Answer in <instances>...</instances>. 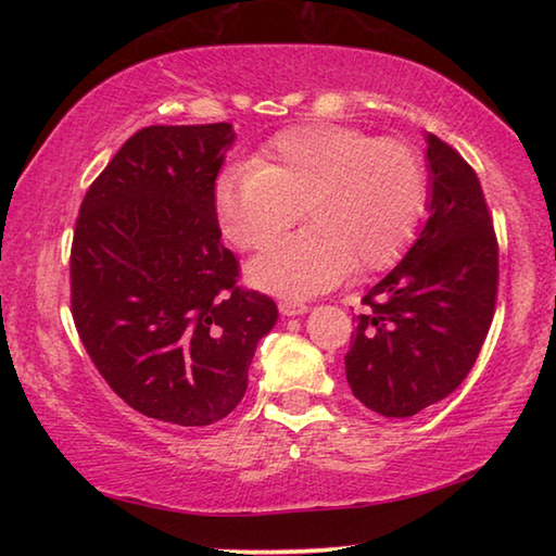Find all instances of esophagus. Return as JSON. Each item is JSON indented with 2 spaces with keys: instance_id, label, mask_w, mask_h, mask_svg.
Wrapping results in <instances>:
<instances>
[{
  "instance_id": "obj_1",
  "label": "esophagus",
  "mask_w": 556,
  "mask_h": 556,
  "mask_svg": "<svg viewBox=\"0 0 556 556\" xmlns=\"http://www.w3.org/2000/svg\"><path fill=\"white\" fill-rule=\"evenodd\" d=\"M279 312H281V316H304L308 312V306L301 304V301H296V299H281Z\"/></svg>"
}]
</instances>
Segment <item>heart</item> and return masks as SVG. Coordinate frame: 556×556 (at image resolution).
Masks as SVG:
<instances>
[{
    "label": "heart",
    "mask_w": 556,
    "mask_h": 556,
    "mask_svg": "<svg viewBox=\"0 0 556 556\" xmlns=\"http://www.w3.org/2000/svg\"><path fill=\"white\" fill-rule=\"evenodd\" d=\"M419 154L400 139H370L341 125L281 131L255 164L215 181V218L240 250H260L301 215L312 223L250 262L255 287L287 296L331 289L351 271L390 267L425 208Z\"/></svg>",
    "instance_id": "1"
}]
</instances>
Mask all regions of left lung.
Returning a JSON list of instances; mask_svg holds the SVG:
<instances>
[{
    "mask_svg": "<svg viewBox=\"0 0 556 556\" xmlns=\"http://www.w3.org/2000/svg\"><path fill=\"white\" fill-rule=\"evenodd\" d=\"M429 220L407 255L363 296L345 380L365 407L412 417L448 397L493 321L497 242L473 168L427 135Z\"/></svg>",
    "mask_w": 556,
    "mask_h": 556,
    "instance_id": "left-lung-1",
    "label": "left lung"
}]
</instances>
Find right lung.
Instances as JSON below:
<instances>
[{"label": "right lung", "instance_id": "add662e5", "mask_svg": "<svg viewBox=\"0 0 556 556\" xmlns=\"http://www.w3.org/2000/svg\"><path fill=\"white\" fill-rule=\"evenodd\" d=\"M228 122L131 135L80 205L71 308L102 378L131 409L205 427L238 407L277 304L238 287L213 188Z\"/></svg>", "mask_w": 556, "mask_h": 556}]
</instances>
